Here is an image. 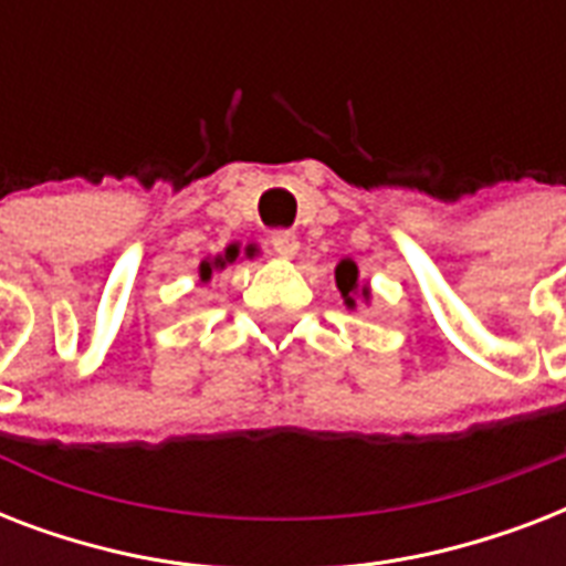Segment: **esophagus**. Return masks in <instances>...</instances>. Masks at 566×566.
<instances>
[{
  "instance_id": "obj_1",
  "label": "esophagus",
  "mask_w": 566,
  "mask_h": 566,
  "mask_svg": "<svg viewBox=\"0 0 566 566\" xmlns=\"http://www.w3.org/2000/svg\"><path fill=\"white\" fill-rule=\"evenodd\" d=\"M270 243H273L275 252H279V255H284V258H293L296 252H300V238H296V234H293V231H287V229L273 231V234H270Z\"/></svg>"
}]
</instances>
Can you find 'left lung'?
Returning a JSON list of instances; mask_svg holds the SVG:
<instances>
[{
    "mask_svg": "<svg viewBox=\"0 0 566 566\" xmlns=\"http://www.w3.org/2000/svg\"><path fill=\"white\" fill-rule=\"evenodd\" d=\"M335 279H337V291L344 293L346 305L353 308V305H355L353 293H355V287H358V266H355L353 261H340V264H337ZM361 293L367 296L370 291H367V287H361Z\"/></svg>",
    "mask_w": 566,
    "mask_h": 566,
    "instance_id": "left-lung-1",
    "label": "left lung"
}]
</instances>
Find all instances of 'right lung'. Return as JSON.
<instances>
[{
  "label": "right lung",
  "instance_id": "add662e5",
  "mask_svg": "<svg viewBox=\"0 0 566 566\" xmlns=\"http://www.w3.org/2000/svg\"><path fill=\"white\" fill-rule=\"evenodd\" d=\"M234 258H238V247H229L222 258H213V261H202V266H199V279H202V282H208L213 270H220V266L231 264Z\"/></svg>",
  "mask_w": 566,
  "mask_h": 566
}]
</instances>
